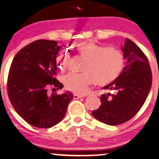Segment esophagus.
Here are the masks:
<instances>
[{
    "label": "esophagus",
    "mask_w": 159,
    "mask_h": 159,
    "mask_svg": "<svg viewBox=\"0 0 159 159\" xmlns=\"http://www.w3.org/2000/svg\"><path fill=\"white\" fill-rule=\"evenodd\" d=\"M82 97H84L83 96H81V95L78 94H74L73 95V98L74 99H78V98H81Z\"/></svg>",
    "instance_id": "1"
}]
</instances>
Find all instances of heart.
Masks as SVG:
<instances>
[{
    "label": "heart",
    "mask_w": 159,
    "mask_h": 159,
    "mask_svg": "<svg viewBox=\"0 0 159 159\" xmlns=\"http://www.w3.org/2000/svg\"><path fill=\"white\" fill-rule=\"evenodd\" d=\"M75 52L86 62L81 75L69 74L63 78L65 88L78 95L87 93L91 84L106 86L117 79L123 72L125 59L123 52L114 47H105L93 41H82L74 46ZM61 70L67 67L69 56L61 52L56 57Z\"/></svg>",
    "instance_id": "obj_1"
}]
</instances>
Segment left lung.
Wrapping results in <instances>:
<instances>
[{"label": "left lung", "mask_w": 159, "mask_h": 159, "mask_svg": "<svg viewBox=\"0 0 159 159\" xmlns=\"http://www.w3.org/2000/svg\"><path fill=\"white\" fill-rule=\"evenodd\" d=\"M121 50L125 67L120 77L103 87L114 90L100 97L102 105L93 116L109 125L124 123L132 119L145 102L152 86V72L147 57L132 40L125 39Z\"/></svg>", "instance_id": "8db88e82"}]
</instances>
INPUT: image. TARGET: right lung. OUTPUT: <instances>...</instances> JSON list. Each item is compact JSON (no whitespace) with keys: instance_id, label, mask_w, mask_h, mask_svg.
<instances>
[{"instance_id":"add662e5","label":"right lung","mask_w":159,"mask_h":159,"mask_svg":"<svg viewBox=\"0 0 159 159\" xmlns=\"http://www.w3.org/2000/svg\"><path fill=\"white\" fill-rule=\"evenodd\" d=\"M61 46L54 40L39 39L21 48L11 63L7 92L16 112L27 123L36 128H51L64 117L73 98L69 91L49 95L52 86L63 85L56 79V57Z\"/></svg>"}]
</instances>
